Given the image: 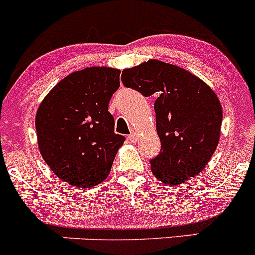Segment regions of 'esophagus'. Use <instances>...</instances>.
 <instances>
[{"label": "esophagus", "instance_id": "esophagus-1", "mask_svg": "<svg viewBox=\"0 0 255 255\" xmlns=\"http://www.w3.org/2000/svg\"><path fill=\"white\" fill-rule=\"evenodd\" d=\"M128 140H129L130 143H135L138 140V134L137 133H130L129 135H128Z\"/></svg>", "mask_w": 255, "mask_h": 255}]
</instances>
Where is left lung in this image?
Masks as SVG:
<instances>
[{"label": "left lung", "mask_w": 255, "mask_h": 255, "mask_svg": "<svg viewBox=\"0 0 255 255\" xmlns=\"http://www.w3.org/2000/svg\"><path fill=\"white\" fill-rule=\"evenodd\" d=\"M126 87L155 95L159 155L151 173L163 184L179 185L199 175L212 158L221 135L222 106L213 90L190 71L151 60L122 71Z\"/></svg>", "instance_id": "1"}]
</instances>
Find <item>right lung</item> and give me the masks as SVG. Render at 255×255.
<instances>
[{
	"label": "right lung",
	"mask_w": 255,
	"mask_h": 255,
	"mask_svg": "<svg viewBox=\"0 0 255 255\" xmlns=\"http://www.w3.org/2000/svg\"><path fill=\"white\" fill-rule=\"evenodd\" d=\"M118 69L92 66L55 85L35 115L38 146L54 174L91 187L109 176L125 137L115 133L109 102L120 87Z\"/></svg>",
	"instance_id": "add662e5"
}]
</instances>
